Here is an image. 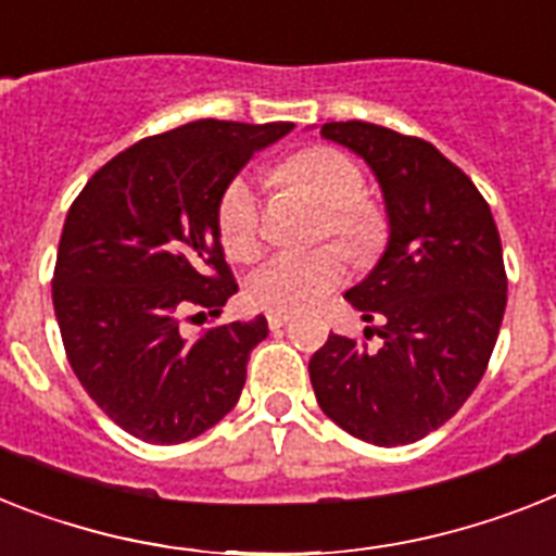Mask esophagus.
Here are the masks:
<instances>
[{
	"label": "esophagus",
	"instance_id": "34e87169",
	"mask_svg": "<svg viewBox=\"0 0 556 556\" xmlns=\"http://www.w3.org/2000/svg\"><path fill=\"white\" fill-rule=\"evenodd\" d=\"M291 323V314H286V311H270L268 314V325L277 331V328H282V325Z\"/></svg>",
	"mask_w": 556,
	"mask_h": 556
}]
</instances>
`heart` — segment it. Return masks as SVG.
<instances>
[{
    "label": "heart",
    "instance_id": "heart-1",
    "mask_svg": "<svg viewBox=\"0 0 556 556\" xmlns=\"http://www.w3.org/2000/svg\"><path fill=\"white\" fill-rule=\"evenodd\" d=\"M274 182L308 197L323 207L317 237H333L354 260H371L388 237L386 214L365 200V174L337 148H305L291 153L274 170ZM216 228L225 254L251 260L260 251V205L248 179L225 185L216 205ZM345 256L325 245L305 254H274L251 270L248 300L265 311H305L342 286Z\"/></svg>",
    "mask_w": 556,
    "mask_h": 556
}]
</instances>
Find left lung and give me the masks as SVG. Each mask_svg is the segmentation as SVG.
Wrapping results in <instances>:
<instances>
[{
    "label": "left lung",
    "mask_w": 556,
    "mask_h": 556,
    "mask_svg": "<svg viewBox=\"0 0 556 556\" xmlns=\"http://www.w3.org/2000/svg\"><path fill=\"white\" fill-rule=\"evenodd\" d=\"M319 134L368 162L391 233L345 293L380 349L328 333L311 386L351 437L408 445L454 417L489 368L508 291L500 231L477 185L426 139L356 119Z\"/></svg>",
    "instance_id": "left-lung-1"
}]
</instances>
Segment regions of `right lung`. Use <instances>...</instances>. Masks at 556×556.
Returning a JSON list of instances; mask_svg holds the SVG:
<instances>
[{"instance_id": "add662e5", "label": "right lung", "mask_w": 556, "mask_h": 556, "mask_svg": "<svg viewBox=\"0 0 556 556\" xmlns=\"http://www.w3.org/2000/svg\"><path fill=\"white\" fill-rule=\"evenodd\" d=\"M291 122L200 119L148 137L90 176L65 216L53 311L88 396L137 440L200 437L237 405L265 317L188 337L182 317H219L237 293L216 205L254 151Z\"/></svg>"}]
</instances>
